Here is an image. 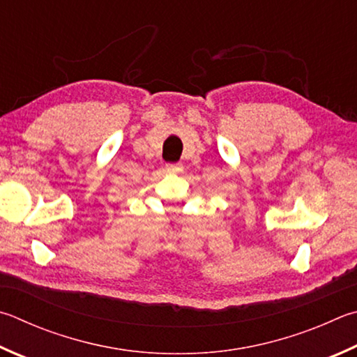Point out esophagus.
Here are the masks:
<instances>
[{"label":"esophagus","instance_id":"34e87169","mask_svg":"<svg viewBox=\"0 0 357 357\" xmlns=\"http://www.w3.org/2000/svg\"><path fill=\"white\" fill-rule=\"evenodd\" d=\"M165 168H167V172H172V173L183 172V165L181 164H167Z\"/></svg>","mask_w":357,"mask_h":357}]
</instances>
